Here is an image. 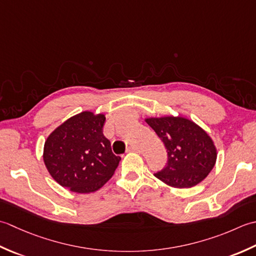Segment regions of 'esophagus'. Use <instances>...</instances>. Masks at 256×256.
Masks as SVG:
<instances>
[{"label": "esophagus", "instance_id": "1", "mask_svg": "<svg viewBox=\"0 0 256 256\" xmlns=\"http://www.w3.org/2000/svg\"><path fill=\"white\" fill-rule=\"evenodd\" d=\"M137 151L139 150L137 147H134V146H130V147H128L127 149V152H137Z\"/></svg>", "mask_w": 256, "mask_h": 256}]
</instances>
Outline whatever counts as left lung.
<instances>
[{
    "label": "left lung",
    "mask_w": 256,
    "mask_h": 256,
    "mask_svg": "<svg viewBox=\"0 0 256 256\" xmlns=\"http://www.w3.org/2000/svg\"><path fill=\"white\" fill-rule=\"evenodd\" d=\"M162 140L168 154L164 168L154 176L174 188H191L210 174L216 161L214 142L196 122L184 117L146 119Z\"/></svg>",
    "instance_id": "1"
}]
</instances>
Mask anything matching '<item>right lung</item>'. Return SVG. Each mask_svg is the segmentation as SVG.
I'll return each instance as SVG.
<instances>
[{
    "instance_id": "1",
    "label": "right lung",
    "mask_w": 256,
    "mask_h": 256,
    "mask_svg": "<svg viewBox=\"0 0 256 256\" xmlns=\"http://www.w3.org/2000/svg\"><path fill=\"white\" fill-rule=\"evenodd\" d=\"M105 120L104 114L82 112L48 136L43 159L57 184L77 194H90L112 178L122 158L112 154L102 134Z\"/></svg>"
}]
</instances>
